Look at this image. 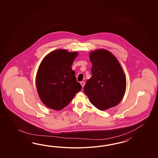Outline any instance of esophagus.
I'll return each mask as SVG.
<instances>
[{
    "label": "esophagus",
    "mask_w": 158,
    "mask_h": 158,
    "mask_svg": "<svg viewBox=\"0 0 158 158\" xmlns=\"http://www.w3.org/2000/svg\"><path fill=\"white\" fill-rule=\"evenodd\" d=\"M80 84L81 85H82V87H84V86H85V82H84V81H82V82H81Z\"/></svg>",
    "instance_id": "obj_1"
}]
</instances>
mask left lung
<instances>
[{
  "mask_svg": "<svg viewBox=\"0 0 158 158\" xmlns=\"http://www.w3.org/2000/svg\"><path fill=\"white\" fill-rule=\"evenodd\" d=\"M92 77L84 86L91 103L100 110L113 107L121 102L126 89L124 73L117 59L106 50L90 54Z\"/></svg>",
  "mask_w": 158,
  "mask_h": 158,
  "instance_id": "obj_1",
  "label": "left lung"
}]
</instances>
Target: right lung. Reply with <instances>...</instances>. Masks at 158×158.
Segmentation results:
<instances>
[{"mask_svg": "<svg viewBox=\"0 0 158 158\" xmlns=\"http://www.w3.org/2000/svg\"><path fill=\"white\" fill-rule=\"evenodd\" d=\"M77 52L57 50L48 54L37 72L36 86L41 101L47 107L61 110L73 99L82 86L71 66Z\"/></svg>", "mask_w": 158, "mask_h": 158, "instance_id": "right-lung-1", "label": "right lung"}]
</instances>
